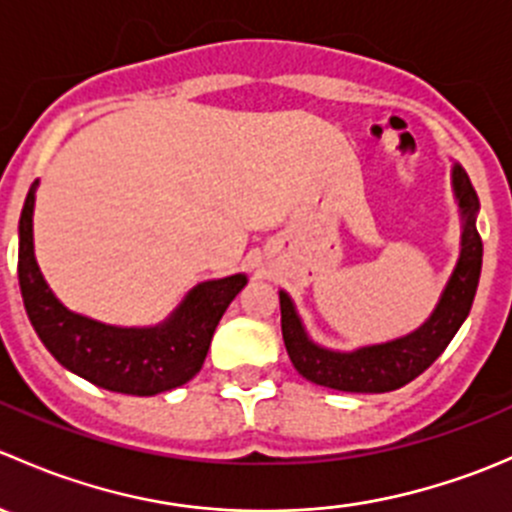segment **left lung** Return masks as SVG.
I'll use <instances>...</instances> for the list:
<instances>
[{
	"mask_svg": "<svg viewBox=\"0 0 512 512\" xmlns=\"http://www.w3.org/2000/svg\"><path fill=\"white\" fill-rule=\"evenodd\" d=\"M451 188L461 213V252L436 307L414 332L354 352L327 349L309 337L292 297L280 289L282 337L294 369L304 379L352 394H384L414 381L451 344L471 312L483 265V242L476 227L480 203L471 178L458 163L451 168Z\"/></svg>",
	"mask_w": 512,
	"mask_h": 512,
	"instance_id": "left-lung-1",
	"label": "left lung"
}]
</instances>
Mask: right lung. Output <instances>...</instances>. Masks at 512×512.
Wrapping results in <instances>:
<instances>
[{"label":"right lung","instance_id":"right-lung-1","mask_svg":"<svg viewBox=\"0 0 512 512\" xmlns=\"http://www.w3.org/2000/svg\"><path fill=\"white\" fill-rule=\"evenodd\" d=\"M34 180L19 218V287L34 332L51 356L81 379L131 396L183 386L203 369L218 322L247 275L200 282L153 327H116L71 312L46 285L34 257Z\"/></svg>","mask_w":512,"mask_h":512}]
</instances>
